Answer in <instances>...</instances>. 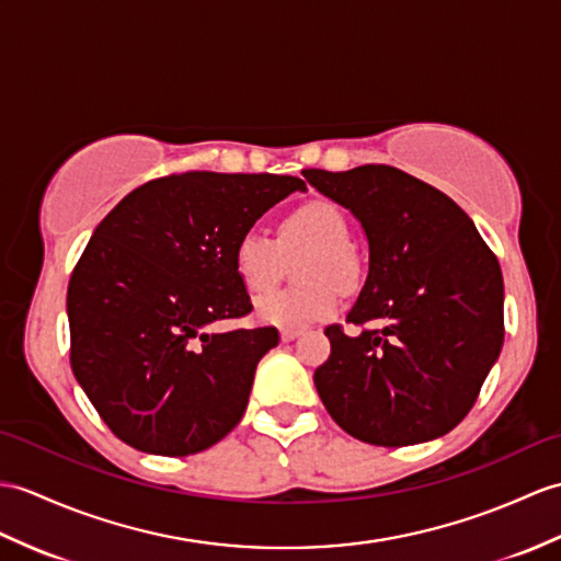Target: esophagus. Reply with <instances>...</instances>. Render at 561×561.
<instances>
[{
    "label": "esophagus",
    "mask_w": 561,
    "mask_h": 561,
    "mask_svg": "<svg viewBox=\"0 0 561 561\" xmlns=\"http://www.w3.org/2000/svg\"><path fill=\"white\" fill-rule=\"evenodd\" d=\"M279 336H282V342H294L296 336H301V330H294V328H284L282 332H279Z\"/></svg>",
    "instance_id": "esophagus-1"
}]
</instances>
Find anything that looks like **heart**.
<instances>
[{"label":"heart","mask_w":561,"mask_h":561,"mask_svg":"<svg viewBox=\"0 0 561 561\" xmlns=\"http://www.w3.org/2000/svg\"><path fill=\"white\" fill-rule=\"evenodd\" d=\"M348 227L344 215L332 203L312 201L296 207L282 219L279 249L310 245V253L298 265L294 289H275L255 298V318L272 328H306L330 318L340 308V291L358 279V263L346 249ZM279 249L260 229L243 231L233 245V270L249 291H263L275 284L279 272Z\"/></svg>","instance_id":"1"}]
</instances>
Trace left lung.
<instances>
[{
	"label": "left lung",
	"instance_id": "1",
	"mask_svg": "<svg viewBox=\"0 0 561 561\" xmlns=\"http://www.w3.org/2000/svg\"><path fill=\"white\" fill-rule=\"evenodd\" d=\"M304 176L346 207L368 239V277L346 316L366 330H324L332 354L312 375L324 409L368 445L447 435L502 351L497 257L449 195L397 167L306 169Z\"/></svg>",
	"mask_w": 561,
	"mask_h": 561
}]
</instances>
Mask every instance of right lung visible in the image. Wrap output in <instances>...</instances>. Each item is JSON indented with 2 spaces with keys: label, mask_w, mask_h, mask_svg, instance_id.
<instances>
[{
  "label": "right lung",
  "mask_w": 561,
  "mask_h": 561,
  "mask_svg": "<svg viewBox=\"0 0 561 561\" xmlns=\"http://www.w3.org/2000/svg\"><path fill=\"white\" fill-rule=\"evenodd\" d=\"M296 176L186 172L131 191L90 237L69 282L71 368L112 433L188 457L231 433L275 328L215 332L251 312L233 245Z\"/></svg>",
  "instance_id": "add662e5"
}]
</instances>
